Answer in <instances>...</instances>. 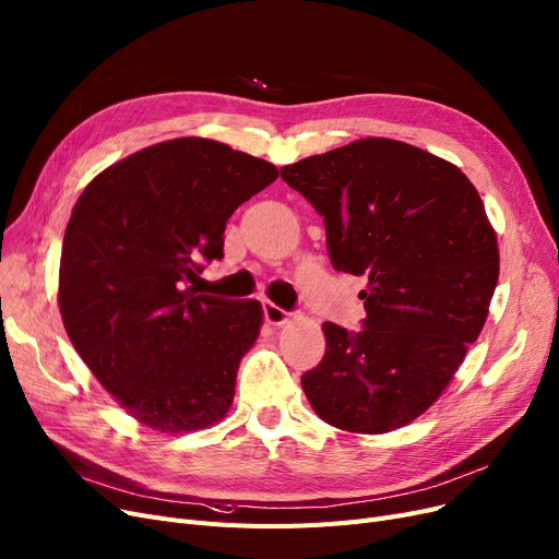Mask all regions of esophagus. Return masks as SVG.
I'll return each instance as SVG.
<instances>
[{"mask_svg": "<svg viewBox=\"0 0 559 559\" xmlns=\"http://www.w3.org/2000/svg\"><path fill=\"white\" fill-rule=\"evenodd\" d=\"M262 310H264V320L270 322V324H274V326H281V324L289 322V312L283 310L281 306L272 304V301H264Z\"/></svg>", "mask_w": 559, "mask_h": 559, "instance_id": "34e87169", "label": "esophagus"}]
</instances>
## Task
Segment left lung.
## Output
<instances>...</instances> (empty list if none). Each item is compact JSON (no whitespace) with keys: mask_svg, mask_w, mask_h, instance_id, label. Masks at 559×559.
<instances>
[{"mask_svg":"<svg viewBox=\"0 0 559 559\" xmlns=\"http://www.w3.org/2000/svg\"><path fill=\"white\" fill-rule=\"evenodd\" d=\"M281 178L324 216L335 270L368 278L362 329L322 324L326 354L304 393L337 429L404 427L441 397L487 322L500 255L479 193L454 164L381 136Z\"/></svg>","mask_w":559,"mask_h":559,"instance_id":"1","label":"left lung"}]
</instances>
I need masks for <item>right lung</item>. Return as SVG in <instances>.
<instances>
[{"instance_id":"1","label":"right lung","mask_w":559,"mask_h":559,"mask_svg":"<svg viewBox=\"0 0 559 559\" xmlns=\"http://www.w3.org/2000/svg\"><path fill=\"white\" fill-rule=\"evenodd\" d=\"M278 168L230 145L182 136L111 164L66 226L59 310L105 391L164 433L219 423L262 306L199 295L203 260L224 258L230 214Z\"/></svg>"}]
</instances>
